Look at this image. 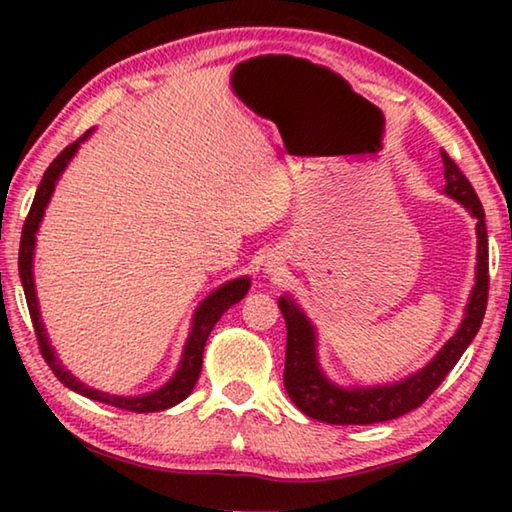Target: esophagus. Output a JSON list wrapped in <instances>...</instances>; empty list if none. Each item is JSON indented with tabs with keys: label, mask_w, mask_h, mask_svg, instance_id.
<instances>
[{
	"label": "esophagus",
	"mask_w": 512,
	"mask_h": 512,
	"mask_svg": "<svg viewBox=\"0 0 512 512\" xmlns=\"http://www.w3.org/2000/svg\"><path fill=\"white\" fill-rule=\"evenodd\" d=\"M282 271H284L282 257L271 255V257L266 259V264H264V275L266 277H277V275H282Z\"/></svg>",
	"instance_id": "1"
}]
</instances>
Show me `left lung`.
Masks as SVG:
<instances>
[{
    "label": "left lung",
    "instance_id": "left-lung-1",
    "mask_svg": "<svg viewBox=\"0 0 512 512\" xmlns=\"http://www.w3.org/2000/svg\"><path fill=\"white\" fill-rule=\"evenodd\" d=\"M443 194L461 203L476 221V273L470 300L456 334L438 350L427 366L413 375L384 386H341L329 379L318 361V334L309 316L289 293L277 298L287 323V361H284V388L291 402L309 418L327 424H375L395 420L427 400L443 384L449 370L463 357L483 323L488 305V230L479 196L445 151Z\"/></svg>",
    "mask_w": 512,
    "mask_h": 512
}]
</instances>
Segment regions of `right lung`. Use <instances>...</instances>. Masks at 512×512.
<instances>
[{
  "instance_id": "right-lung-1",
  "label": "right lung",
  "mask_w": 512,
  "mask_h": 512,
  "mask_svg": "<svg viewBox=\"0 0 512 512\" xmlns=\"http://www.w3.org/2000/svg\"><path fill=\"white\" fill-rule=\"evenodd\" d=\"M92 131L94 128H90V131L85 133L81 140L69 144L67 149L49 164V169L45 171V176H42V180H40L36 198H33L29 216H27V221H24V228H22L20 262H17V266H20L22 289H24V296H27L29 314L33 320V329H36L42 357H45L49 368L54 370V375L63 381L69 391L79 393L83 397H90V400H94V402H103V404L117 406V409L133 411V413L167 411V409H171V406L183 402L185 397L194 391L198 375H201V368H203V350H205L207 336H210L214 325L219 323V318L225 314V311H228L232 305H237V302L246 296L250 289V277L241 275V277H237V280L225 282V284H221V287H216L210 296H205V300H201V305L196 307L194 316H192V327H189V336L185 341L183 354H180L178 368H176V372H173V377L167 381V384H162L160 388H155V391L144 393V395H112V393L99 391V388L83 384L81 379H76L72 372L63 366V361L58 359L54 345H51V341H49L45 323H42L40 305H38V296H36V277H33V255H36L40 223H42V219H45V210L51 201V196H54L58 180H60V176H63V171L67 169V164L72 162L76 151L81 149V144L92 135Z\"/></svg>"
}]
</instances>
